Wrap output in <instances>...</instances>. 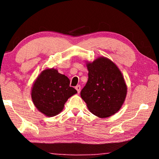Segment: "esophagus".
<instances>
[{
	"label": "esophagus",
	"instance_id": "esophagus-1",
	"mask_svg": "<svg viewBox=\"0 0 159 159\" xmlns=\"http://www.w3.org/2000/svg\"><path fill=\"white\" fill-rule=\"evenodd\" d=\"M76 88V90H77V92L79 93H80V85H76V88Z\"/></svg>",
	"mask_w": 159,
	"mask_h": 159
}]
</instances>
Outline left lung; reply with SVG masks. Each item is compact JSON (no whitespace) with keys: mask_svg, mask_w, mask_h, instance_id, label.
Here are the masks:
<instances>
[{"mask_svg":"<svg viewBox=\"0 0 159 159\" xmlns=\"http://www.w3.org/2000/svg\"><path fill=\"white\" fill-rule=\"evenodd\" d=\"M88 80L80 96L94 115L107 118L116 114L124 102L127 87L116 65L105 57L87 64Z\"/></svg>","mask_w":159,"mask_h":159,"instance_id":"1","label":"left lung"}]
</instances>
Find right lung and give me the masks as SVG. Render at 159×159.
<instances>
[{
    "instance_id": "obj_1",
    "label": "right lung",
    "mask_w": 159,
    "mask_h": 159,
    "mask_svg": "<svg viewBox=\"0 0 159 159\" xmlns=\"http://www.w3.org/2000/svg\"><path fill=\"white\" fill-rule=\"evenodd\" d=\"M68 77L56 69H46L37 78L31 91L32 100L36 108L47 116H54L62 111L70 97L77 93L70 87Z\"/></svg>"
}]
</instances>
